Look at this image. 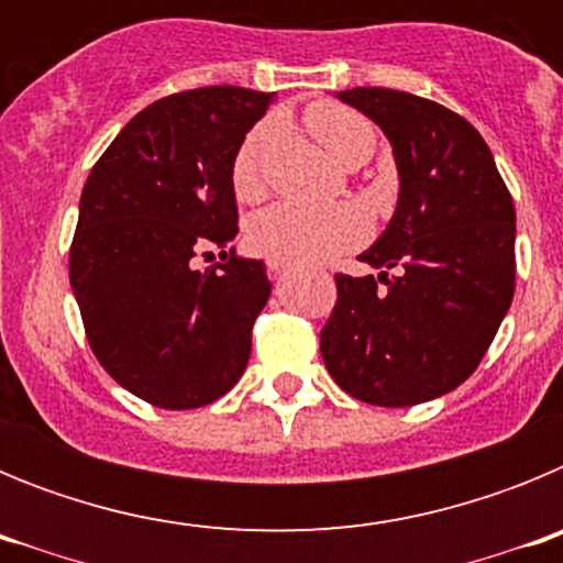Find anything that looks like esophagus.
Returning a JSON list of instances; mask_svg holds the SVG:
<instances>
[{"mask_svg": "<svg viewBox=\"0 0 563 563\" xmlns=\"http://www.w3.org/2000/svg\"><path fill=\"white\" fill-rule=\"evenodd\" d=\"M267 267H271L273 276H282V273L290 271V265H287V262H276V258H271V262H267Z\"/></svg>", "mask_w": 563, "mask_h": 563, "instance_id": "34e87169", "label": "esophagus"}]
</instances>
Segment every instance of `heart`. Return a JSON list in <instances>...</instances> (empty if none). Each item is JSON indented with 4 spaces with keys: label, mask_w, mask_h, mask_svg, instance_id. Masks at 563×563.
Listing matches in <instances>:
<instances>
[{
    "label": "heart",
    "mask_w": 563,
    "mask_h": 563,
    "mask_svg": "<svg viewBox=\"0 0 563 563\" xmlns=\"http://www.w3.org/2000/svg\"><path fill=\"white\" fill-rule=\"evenodd\" d=\"M305 123L341 166L366 163L375 152V126L361 112L335 101H316L307 107ZM276 141V123L253 126L239 143L231 163V188L236 200L253 202L265 194L267 157ZM366 236V217L355 206L307 208L276 202L253 213L245 225V242L253 253L287 265H312L350 251Z\"/></svg>",
    "instance_id": "b5f03b06"
}]
</instances>
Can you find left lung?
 I'll return each instance as SVG.
<instances>
[{
	"label": "left lung",
	"instance_id": "obj_1",
	"mask_svg": "<svg viewBox=\"0 0 563 563\" xmlns=\"http://www.w3.org/2000/svg\"><path fill=\"white\" fill-rule=\"evenodd\" d=\"M338 98L386 132L400 197L389 228L357 256L377 276H335L321 357L346 395L417 406L474 375L514 301V197L462 114L383 87Z\"/></svg>",
	"mask_w": 563,
	"mask_h": 563
}]
</instances>
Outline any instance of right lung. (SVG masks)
<instances>
[{
    "label": "right lung",
    "instance_id": "add662e5",
    "mask_svg": "<svg viewBox=\"0 0 563 563\" xmlns=\"http://www.w3.org/2000/svg\"><path fill=\"white\" fill-rule=\"evenodd\" d=\"M271 92L200 87L137 112L89 172L69 285L98 363L157 409L236 386L271 298L265 262L233 256L231 163ZM221 262L196 271L200 257Z\"/></svg>",
    "mask_w": 563,
    "mask_h": 563
}]
</instances>
